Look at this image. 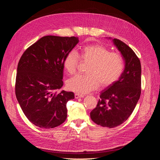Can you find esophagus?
<instances>
[{"instance_id":"obj_1","label":"esophagus","mask_w":160,"mask_h":160,"mask_svg":"<svg viewBox=\"0 0 160 160\" xmlns=\"http://www.w3.org/2000/svg\"><path fill=\"white\" fill-rule=\"evenodd\" d=\"M83 97H84L83 95H81V94H79V93H75V99L83 98Z\"/></svg>"}]
</instances>
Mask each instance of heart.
Masks as SVG:
<instances>
[{
	"instance_id": "heart-1",
	"label": "heart",
	"mask_w": 160,
	"mask_h": 160,
	"mask_svg": "<svg viewBox=\"0 0 160 160\" xmlns=\"http://www.w3.org/2000/svg\"><path fill=\"white\" fill-rule=\"evenodd\" d=\"M80 59L89 62L85 75H77L67 81L69 90L78 93H86L98 88L113 85L122 75L125 61L119 52H111L99 44L84 46L80 51ZM79 63V57L75 51H69L64 58L63 66L68 73L76 72Z\"/></svg>"
}]
</instances>
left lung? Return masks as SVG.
I'll use <instances>...</instances> for the list:
<instances>
[{"label":"left lung","mask_w":160,"mask_h":160,"mask_svg":"<svg viewBox=\"0 0 160 160\" xmlns=\"http://www.w3.org/2000/svg\"><path fill=\"white\" fill-rule=\"evenodd\" d=\"M125 61L118 81L104 89L90 116L101 126L113 128L122 124L132 113L141 95V62L131 48L118 38L113 40Z\"/></svg>","instance_id":"obj_1"}]
</instances>
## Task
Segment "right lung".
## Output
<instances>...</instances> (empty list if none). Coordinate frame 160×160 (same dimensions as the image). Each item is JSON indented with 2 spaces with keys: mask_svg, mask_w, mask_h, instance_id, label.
Returning a JSON list of instances; mask_svg holds the SVG:
<instances>
[{
  "mask_svg": "<svg viewBox=\"0 0 160 160\" xmlns=\"http://www.w3.org/2000/svg\"><path fill=\"white\" fill-rule=\"evenodd\" d=\"M77 37L47 35L23 52L18 63L15 94L30 122L41 128L59 126L67 119V103L72 92L62 91L63 60L78 43Z\"/></svg>",
  "mask_w": 160,
  "mask_h": 160,
  "instance_id": "right-lung-1",
  "label": "right lung"
}]
</instances>
